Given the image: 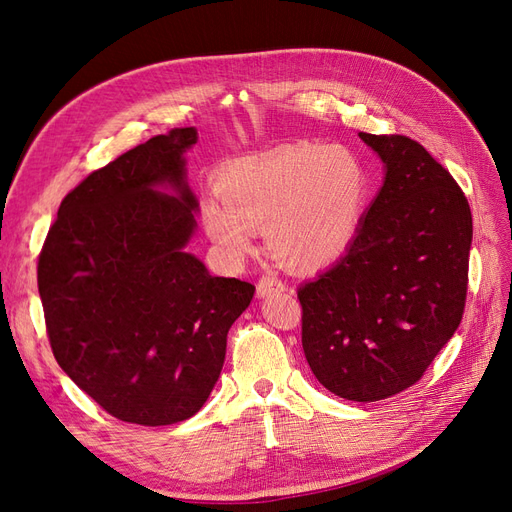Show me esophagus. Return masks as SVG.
Returning a JSON list of instances; mask_svg holds the SVG:
<instances>
[{
  "instance_id": "esophagus-1",
  "label": "esophagus",
  "mask_w": 512,
  "mask_h": 512,
  "mask_svg": "<svg viewBox=\"0 0 512 512\" xmlns=\"http://www.w3.org/2000/svg\"><path fill=\"white\" fill-rule=\"evenodd\" d=\"M256 290H258V297H269V294L286 292L288 286L277 275H262L260 280H258V284H256Z\"/></svg>"
}]
</instances>
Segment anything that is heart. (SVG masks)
Instances as JSON below:
<instances>
[{"label":"heart","mask_w":512,"mask_h":512,"mask_svg":"<svg viewBox=\"0 0 512 512\" xmlns=\"http://www.w3.org/2000/svg\"><path fill=\"white\" fill-rule=\"evenodd\" d=\"M219 198L203 205L209 237L241 256L267 226L275 254L301 269L342 258L367 207V173L346 147L294 145L232 164L218 179Z\"/></svg>","instance_id":"heart-1"}]
</instances>
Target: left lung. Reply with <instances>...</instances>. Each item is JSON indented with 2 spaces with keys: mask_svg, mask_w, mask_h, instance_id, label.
Instances as JSON below:
<instances>
[{
  "mask_svg": "<svg viewBox=\"0 0 512 512\" xmlns=\"http://www.w3.org/2000/svg\"><path fill=\"white\" fill-rule=\"evenodd\" d=\"M359 136L384 162V183L350 250L297 297L318 382L350 401H378L421 380L459 327L472 211L423 145L401 134Z\"/></svg>",
  "mask_w": 512,
  "mask_h": 512,
  "instance_id": "left-lung-1",
  "label": "left lung"
}]
</instances>
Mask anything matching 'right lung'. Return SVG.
<instances>
[{"instance_id": "right-lung-1", "label": "right lung", "mask_w": 512, "mask_h": 512, "mask_svg": "<svg viewBox=\"0 0 512 512\" xmlns=\"http://www.w3.org/2000/svg\"><path fill=\"white\" fill-rule=\"evenodd\" d=\"M196 138L175 128L94 170L61 200L38 258L59 367L123 423L173 425L203 408L256 290L183 252L198 207L183 153Z\"/></svg>"}]
</instances>
